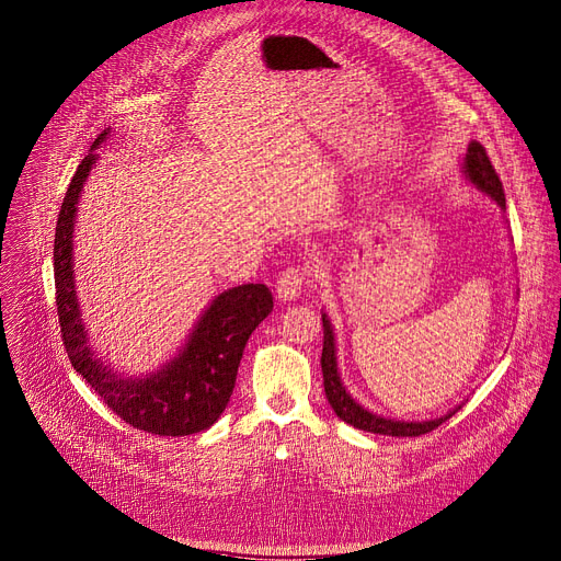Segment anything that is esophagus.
I'll return each instance as SVG.
<instances>
[{"mask_svg":"<svg viewBox=\"0 0 561 561\" xmlns=\"http://www.w3.org/2000/svg\"><path fill=\"white\" fill-rule=\"evenodd\" d=\"M307 279H309L307 268L290 266V268L282 271V275L277 277V284H275L279 300H295V297H300V293L307 286Z\"/></svg>","mask_w":561,"mask_h":561,"instance_id":"esophagus-1","label":"esophagus"}]
</instances>
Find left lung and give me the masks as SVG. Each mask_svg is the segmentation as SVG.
<instances>
[{
	"instance_id": "left-lung-1",
	"label": "left lung",
	"mask_w": 561,
	"mask_h": 561,
	"mask_svg": "<svg viewBox=\"0 0 561 561\" xmlns=\"http://www.w3.org/2000/svg\"><path fill=\"white\" fill-rule=\"evenodd\" d=\"M465 175L478 186L480 192L490 194L501 207H505V194H503V182L496 173V169L492 167V160L484 151V146L478 141H471L467 148V158H465ZM322 379H324V394L333 408V413L339 415L345 424L367 431V433H379V435H394V437H420L424 433L435 431L437 426H442L446 420L454 417L458 413V408L451 410L449 415L431 420V422H394V420H386L379 417L375 413H369L363 405H358L347 390L343 388V381L339 377V365H335V345H333V331L331 324L327 320V316H322Z\"/></svg>"
}]
</instances>
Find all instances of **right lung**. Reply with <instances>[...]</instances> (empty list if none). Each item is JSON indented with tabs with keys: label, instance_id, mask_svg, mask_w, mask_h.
I'll use <instances>...</instances> for the list:
<instances>
[{
	"label": "right lung",
	"instance_id": "add662e5",
	"mask_svg": "<svg viewBox=\"0 0 561 561\" xmlns=\"http://www.w3.org/2000/svg\"><path fill=\"white\" fill-rule=\"evenodd\" d=\"M105 130L92 144L105 139ZM88 153L73 173L60 205L54 239L56 307L71 367L133 428L153 435H192L209 428L226 410L250 333L273 311V293L264 284H243L220 293L198 320L192 339L158 375L122 379L94 358L73 290L71 232L83 184L96 160Z\"/></svg>",
	"mask_w": 561,
	"mask_h": 561
}]
</instances>
